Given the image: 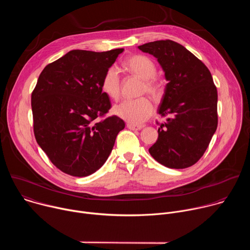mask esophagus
<instances>
[{"label":"esophagus","instance_id":"esophagus-1","mask_svg":"<svg viewBox=\"0 0 250 250\" xmlns=\"http://www.w3.org/2000/svg\"><path fill=\"white\" fill-rule=\"evenodd\" d=\"M126 126H127V128H129L131 130H139V129L145 127L144 125H132V124H127Z\"/></svg>","mask_w":250,"mask_h":250}]
</instances>
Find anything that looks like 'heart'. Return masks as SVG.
Here are the masks:
<instances>
[{
  "mask_svg": "<svg viewBox=\"0 0 250 250\" xmlns=\"http://www.w3.org/2000/svg\"><path fill=\"white\" fill-rule=\"evenodd\" d=\"M125 67L130 73L136 75L144 81L142 91L155 96L159 91L158 83L152 79L156 73L154 62L145 55H133L125 61ZM101 88L103 92L113 100H118L121 92L120 70L113 65L106 69L104 72ZM114 114L132 125H138L146 121L153 113V105L146 98H139L135 100H125L113 109Z\"/></svg>",
  "mask_w": 250,
  "mask_h": 250,
  "instance_id": "b5f03b06",
  "label": "heart"
}]
</instances>
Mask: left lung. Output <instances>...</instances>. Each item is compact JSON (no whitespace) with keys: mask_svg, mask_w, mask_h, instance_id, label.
Here are the masks:
<instances>
[{"mask_svg":"<svg viewBox=\"0 0 250 250\" xmlns=\"http://www.w3.org/2000/svg\"><path fill=\"white\" fill-rule=\"evenodd\" d=\"M153 55L166 81L158 114L169 116L148 149L160 164L173 169L194 165L205 153L218 126V92L207 66L183 45L157 41L139 45Z\"/></svg>","mask_w":250,"mask_h":250,"instance_id":"8db88e82","label":"left lung"}]
</instances>
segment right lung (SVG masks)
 I'll return each mask as SVG.
<instances>
[{
    "label": "right lung",
    "instance_id": "1",
    "mask_svg": "<svg viewBox=\"0 0 250 250\" xmlns=\"http://www.w3.org/2000/svg\"><path fill=\"white\" fill-rule=\"evenodd\" d=\"M124 48L71 50L48 64L31 94L33 131L39 146L62 172L86 177L108 159L125 122L100 120L111 109L102 88L104 72Z\"/></svg>",
    "mask_w": 250,
    "mask_h": 250
}]
</instances>
